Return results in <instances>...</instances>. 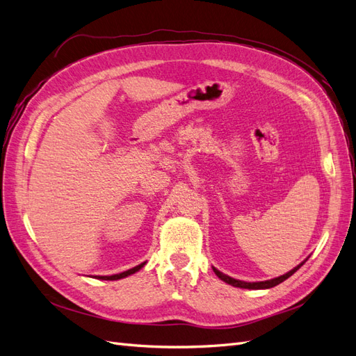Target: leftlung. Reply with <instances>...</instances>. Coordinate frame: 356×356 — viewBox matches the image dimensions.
<instances>
[{
    "instance_id": "obj_1",
    "label": "left lung",
    "mask_w": 356,
    "mask_h": 356,
    "mask_svg": "<svg viewBox=\"0 0 356 356\" xmlns=\"http://www.w3.org/2000/svg\"><path fill=\"white\" fill-rule=\"evenodd\" d=\"M301 266H303V263H301V264L297 266V267H294L293 270H289L288 273H285V275H282V276L270 279V281H263V282H243V281H238V279H233V277H230V276H227V275L221 273V272L217 270V268H215V267H213V272H215V275H217V276L221 279V281H224L225 284H229V285H232V286L248 288V289H266V288H272V286H276V285H279L281 282H284L285 279H288L291 275H294Z\"/></svg>"
}]
</instances>
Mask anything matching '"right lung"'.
I'll list each match as a JSON object with an SVG mask.
<instances>
[{
  "mask_svg": "<svg viewBox=\"0 0 356 356\" xmlns=\"http://www.w3.org/2000/svg\"><path fill=\"white\" fill-rule=\"evenodd\" d=\"M145 266V263H141L139 266L134 267V268H129V270L123 272V273H118V275H111V276H96L98 279H102V281H117V279H122V277H126L129 275H134L135 272H138L139 268H143Z\"/></svg>",
  "mask_w": 356,
  "mask_h": 356,
  "instance_id": "right-lung-1",
  "label": "right lung"
}]
</instances>
